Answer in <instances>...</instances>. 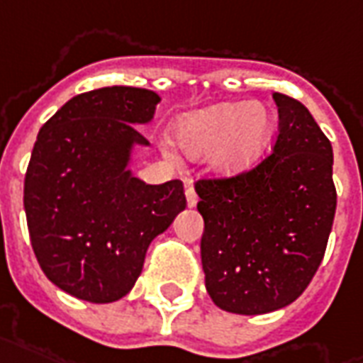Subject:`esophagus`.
I'll return each mask as SVG.
<instances>
[{"label": "esophagus", "mask_w": 363, "mask_h": 363, "mask_svg": "<svg viewBox=\"0 0 363 363\" xmlns=\"http://www.w3.org/2000/svg\"><path fill=\"white\" fill-rule=\"evenodd\" d=\"M184 194H186V203H189L190 208H194L196 203H198V194H196L194 186H192V184H186Z\"/></svg>", "instance_id": "obj_1"}]
</instances>
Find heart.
<instances>
[{
	"label": "heart",
	"instance_id": "heart-1",
	"mask_svg": "<svg viewBox=\"0 0 363 363\" xmlns=\"http://www.w3.org/2000/svg\"><path fill=\"white\" fill-rule=\"evenodd\" d=\"M273 134V115L262 104H219L184 115L174 138L192 160L211 161L219 174L244 173L256 163Z\"/></svg>",
	"mask_w": 363,
	"mask_h": 363
}]
</instances>
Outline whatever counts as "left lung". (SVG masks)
I'll use <instances>...</instances> for the list:
<instances>
[{
  "label": "left lung",
  "instance_id": "1",
  "mask_svg": "<svg viewBox=\"0 0 363 363\" xmlns=\"http://www.w3.org/2000/svg\"><path fill=\"white\" fill-rule=\"evenodd\" d=\"M273 152L244 173L198 179L206 289L221 310L257 315L308 289L331 235L333 147L304 104L275 92Z\"/></svg>",
  "mask_w": 363,
  "mask_h": 363
}]
</instances>
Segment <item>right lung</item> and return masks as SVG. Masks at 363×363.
I'll return each instance as SVG.
<instances>
[{
	"label": "right lung",
	"instance_id": "right-lung-1",
	"mask_svg": "<svg viewBox=\"0 0 363 363\" xmlns=\"http://www.w3.org/2000/svg\"><path fill=\"white\" fill-rule=\"evenodd\" d=\"M160 96L107 86L69 99L45 121L24 174L32 250L55 286L107 304L142 273L150 242L186 208L181 181L146 184L127 169L134 125L152 121Z\"/></svg>",
	"mask_w": 363,
	"mask_h": 363
}]
</instances>
